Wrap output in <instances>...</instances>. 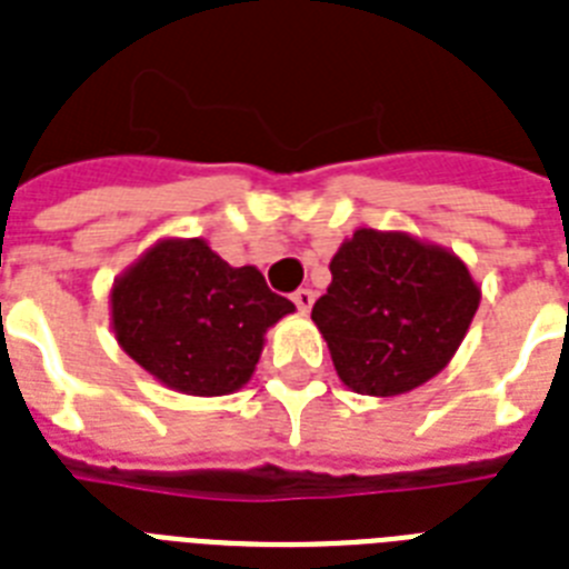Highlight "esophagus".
<instances>
[{
  "label": "esophagus",
  "mask_w": 569,
  "mask_h": 569,
  "mask_svg": "<svg viewBox=\"0 0 569 569\" xmlns=\"http://www.w3.org/2000/svg\"><path fill=\"white\" fill-rule=\"evenodd\" d=\"M292 301L301 312H310V307H312V301H316V298H312V289H298V292L292 295Z\"/></svg>",
  "instance_id": "1"
}]
</instances>
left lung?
<instances>
[{"label": "left lung", "mask_w": 569, "mask_h": 569, "mask_svg": "<svg viewBox=\"0 0 569 569\" xmlns=\"http://www.w3.org/2000/svg\"><path fill=\"white\" fill-rule=\"evenodd\" d=\"M333 283L312 303L342 383L401 396L431 380L467 337L478 286L455 253L405 232L357 230L330 259Z\"/></svg>", "instance_id": "8db88e82"}]
</instances>
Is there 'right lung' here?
Masks as SVG:
<instances>
[{
    "instance_id": "1",
    "label": "right lung",
    "mask_w": 569,
    "mask_h": 569,
    "mask_svg": "<svg viewBox=\"0 0 569 569\" xmlns=\"http://www.w3.org/2000/svg\"><path fill=\"white\" fill-rule=\"evenodd\" d=\"M295 303L253 266L200 239L159 241L111 289L114 337L138 366L189 396H227L253 375L266 330Z\"/></svg>"
}]
</instances>
